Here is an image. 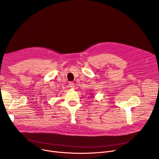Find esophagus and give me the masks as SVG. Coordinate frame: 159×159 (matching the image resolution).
Wrapping results in <instances>:
<instances>
[{
    "label": "esophagus",
    "mask_w": 159,
    "mask_h": 159,
    "mask_svg": "<svg viewBox=\"0 0 159 159\" xmlns=\"http://www.w3.org/2000/svg\"><path fill=\"white\" fill-rule=\"evenodd\" d=\"M69 85H70V87L71 89H75V84L73 82H70Z\"/></svg>",
    "instance_id": "34e87169"
}]
</instances>
